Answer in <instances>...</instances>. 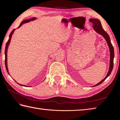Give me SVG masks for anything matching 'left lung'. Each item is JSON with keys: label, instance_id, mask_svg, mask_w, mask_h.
<instances>
[{"label": "left lung", "instance_id": "8db88e82", "mask_svg": "<svg viewBox=\"0 0 120 120\" xmlns=\"http://www.w3.org/2000/svg\"><path fill=\"white\" fill-rule=\"evenodd\" d=\"M89 21L90 22H92L93 23V28L94 29V30H95L97 33L102 35L104 38L106 39V41L107 42V44L109 46V48L110 52V67H109L110 68H109V70L108 74L106 75V77H105L103 80H101L100 82L97 83V85L93 86H96L100 85L101 83H102L111 74V72L112 70V68H113V66H114V49L113 46H112V44L111 43L109 35L107 32L103 30L100 21L99 20L95 19H90L89 20Z\"/></svg>", "mask_w": 120, "mask_h": 120}]
</instances>
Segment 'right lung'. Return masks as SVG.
<instances>
[{
	"label": "right lung",
	"instance_id": "1",
	"mask_svg": "<svg viewBox=\"0 0 120 120\" xmlns=\"http://www.w3.org/2000/svg\"><path fill=\"white\" fill-rule=\"evenodd\" d=\"M36 19V18L35 17H32L31 19H26V20H23V21H22V22H21V23L20 24L19 26L18 27V28L20 27L21 25H22L23 24L25 23H26V22H30V21H33L34 20ZM15 29H14V30L11 32V33L10 34V35H9V39L8 40V42H6V46H5V67H6V71H8V74L9 75V72H8V64H7V52H8V47L9 46V45L10 43V41H11V37H12V35L13 34V32L14 31V30H15ZM16 82V81H15ZM19 85H21L22 86H25V85H21V84H19V83H17Z\"/></svg>",
	"mask_w": 120,
	"mask_h": 120
}]
</instances>
